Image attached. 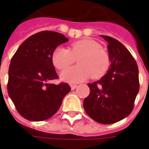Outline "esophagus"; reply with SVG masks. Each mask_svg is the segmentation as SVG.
<instances>
[{"mask_svg":"<svg viewBox=\"0 0 149 149\" xmlns=\"http://www.w3.org/2000/svg\"><path fill=\"white\" fill-rule=\"evenodd\" d=\"M70 87H71L72 90H74L75 88L77 87V84H70Z\"/></svg>","mask_w":149,"mask_h":149,"instance_id":"1","label":"esophagus"}]
</instances>
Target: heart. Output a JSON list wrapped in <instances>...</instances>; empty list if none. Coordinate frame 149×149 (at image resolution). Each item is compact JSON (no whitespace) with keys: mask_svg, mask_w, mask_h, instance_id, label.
<instances>
[{"mask_svg":"<svg viewBox=\"0 0 149 149\" xmlns=\"http://www.w3.org/2000/svg\"><path fill=\"white\" fill-rule=\"evenodd\" d=\"M77 58L79 65L61 72L62 81L79 83L91 77L98 79L106 73L111 64L109 52L102 49L100 44L91 39L72 43L69 49L57 47L52 54V64L57 69H64Z\"/></svg>","mask_w":149,"mask_h":149,"instance_id":"b5f03b06","label":"heart"}]
</instances>
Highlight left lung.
Returning <instances> with one entry per match:
<instances>
[{
  "instance_id": "left-lung-1",
  "label": "left lung",
  "mask_w": 149,
  "mask_h": 149,
  "mask_svg": "<svg viewBox=\"0 0 149 149\" xmlns=\"http://www.w3.org/2000/svg\"><path fill=\"white\" fill-rule=\"evenodd\" d=\"M111 65L100 81L88 84V97L84 100L85 112L95 121L109 125L128 116L134 107L139 92V72L136 62L125 46L108 36Z\"/></svg>"
}]
</instances>
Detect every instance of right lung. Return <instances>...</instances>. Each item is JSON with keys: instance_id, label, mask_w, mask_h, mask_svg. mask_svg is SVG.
<instances>
[{"instance_id": "obj_1", "label": "right lung", "mask_w": 149, "mask_h": 149, "mask_svg": "<svg viewBox=\"0 0 149 149\" xmlns=\"http://www.w3.org/2000/svg\"><path fill=\"white\" fill-rule=\"evenodd\" d=\"M68 39L53 31L29 37L12 57L7 88L17 112L32 121H41L55 114L71 88L67 83L50 84L58 78L52 61L55 49Z\"/></svg>"}]
</instances>
